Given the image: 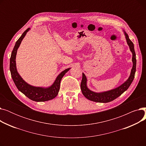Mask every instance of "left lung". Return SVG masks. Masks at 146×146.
I'll use <instances>...</instances> for the list:
<instances>
[{
    "label": "left lung",
    "mask_w": 146,
    "mask_h": 146,
    "mask_svg": "<svg viewBox=\"0 0 146 146\" xmlns=\"http://www.w3.org/2000/svg\"><path fill=\"white\" fill-rule=\"evenodd\" d=\"M124 34L125 36V39L130 51L132 52V61H133V67L130 73V75L128 79L125 81L123 83L121 84L118 87L114 88L113 89L101 92H95L92 90H90L87 86V78L85 74L83 73H82V80L80 84V88L82 90V92L83 95L85 96L89 100L96 102H101V103H107L110 102L114 99H115L119 97L121 94H123L125 91H126L128 88L131 85L133 82L135 73L136 70V57H135V52L134 51V44L133 42L129 40L128 34L126 33L124 30H123Z\"/></svg>",
    "instance_id": "8db88e82"
}]
</instances>
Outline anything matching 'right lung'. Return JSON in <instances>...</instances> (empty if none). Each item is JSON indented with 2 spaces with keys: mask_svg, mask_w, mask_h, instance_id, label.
Listing matches in <instances>:
<instances>
[{
  "mask_svg": "<svg viewBox=\"0 0 146 146\" xmlns=\"http://www.w3.org/2000/svg\"><path fill=\"white\" fill-rule=\"evenodd\" d=\"M30 30L28 28L22 34L18 41L15 43L14 48L12 50L10 58V71L12 78L16 85L18 89L24 94L27 97L31 100L35 102H45L51 100L57 96L60 90V82L64 75L71 68H68L66 70L61 72L56 78L54 82L50 86L48 87H40L34 86L29 85L22 78L19 73L18 72L16 64V56L17 50L21 43L26 35L27 33Z\"/></svg>",
  "mask_w": 146,
  "mask_h": 146,
  "instance_id": "obj_1",
  "label": "right lung"
}]
</instances>
